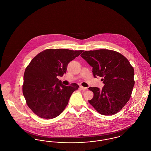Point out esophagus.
I'll use <instances>...</instances> for the list:
<instances>
[{"label":"esophagus","instance_id":"esophagus-1","mask_svg":"<svg viewBox=\"0 0 151 151\" xmlns=\"http://www.w3.org/2000/svg\"><path fill=\"white\" fill-rule=\"evenodd\" d=\"M80 88L81 89H82V90H84V91L86 90V89H87L86 87H84V86H80Z\"/></svg>","mask_w":151,"mask_h":151}]
</instances>
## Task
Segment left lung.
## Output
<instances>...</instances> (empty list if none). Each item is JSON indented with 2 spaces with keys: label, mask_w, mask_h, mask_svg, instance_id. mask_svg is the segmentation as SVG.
I'll return each instance as SVG.
<instances>
[{
  "label": "left lung",
  "mask_w": 151,
  "mask_h": 151,
  "mask_svg": "<svg viewBox=\"0 0 151 151\" xmlns=\"http://www.w3.org/2000/svg\"><path fill=\"white\" fill-rule=\"evenodd\" d=\"M92 68L94 78L102 77V89L89 87L93 92L89 104L101 114L114 115L129 100L135 84L134 70L121 54L107 49L86 51L81 55Z\"/></svg>",
  "instance_id": "1"
}]
</instances>
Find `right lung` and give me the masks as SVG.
<instances>
[{
  "instance_id": "add662e5",
  "label": "right lung",
  "mask_w": 151,
  "mask_h": 151,
  "mask_svg": "<svg viewBox=\"0 0 151 151\" xmlns=\"http://www.w3.org/2000/svg\"><path fill=\"white\" fill-rule=\"evenodd\" d=\"M83 51L47 49L31 60L24 72L22 93L27 105L35 114L52 119L63 112L79 86L74 83L65 86L57 77L63 76L67 65Z\"/></svg>"
}]
</instances>
